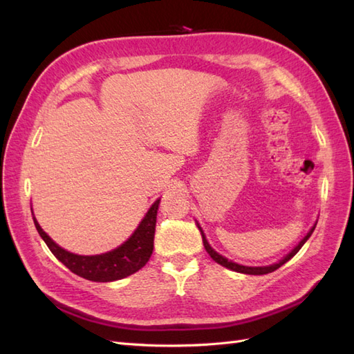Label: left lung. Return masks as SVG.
Masks as SVG:
<instances>
[{"instance_id":"obj_1","label":"left lung","mask_w":354,"mask_h":354,"mask_svg":"<svg viewBox=\"0 0 354 354\" xmlns=\"http://www.w3.org/2000/svg\"><path fill=\"white\" fill-rule=\"evenodd\" d=\"M317 223H318V221L313 223V227L309 230V232H307V234H306L301 240H299V243H298L295 248H293V250H292L289 254H286L281 260H278L277 263H272V265H266V266H245V265H239V263L232 261V260H228L227 257H223L222 254H219L217 251H214L213 248H212V245L208 243V240H207V237H205V232H204V230L201 228L199 222L196 221V225H198V228H199V231H201V236H202V242H204L205 251L209 254V257H212L216 263H219V265H221V266H223V268L234 270V272L248 274V275H265V274H269V272H274V270H277L278 268L283 266L286 261H289V260L293 257V255H295L299 250H301L303 245H304V243L307 242V240H309V237L312 236V232H313L315 227H317Z\"/></svg>"}]
</instances>
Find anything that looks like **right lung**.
Wrapping results in <instances>:
<instances>
[{
  "instance_id": "obj_1",
  "label": "right lung",
  "mask_w": 354,
  "mask_h": 354,
  "mask_svg": "<svg viewBox=\"0 0 354 354\" xmlns=\"http://www.w3.org/2000/svg\"><path fill=\"white\" fill-rule=\"evenodd\" d=\"M160 205V199H156L152 207L147 209V213L142 217L140 225L135 230L131 237L123 242L115 250H111L103 254L95 255H79L64 250L45 232L39 222L36 221L33 214L35 227L39 232V236L48 246L55 257L64 263L71 272L86 278L89 281L108 283L122 280L137 272L149 261L153 251V237H155V225H156V212ZM33 213V209H32Z\"/></svg>"
}]
</instances>
